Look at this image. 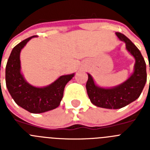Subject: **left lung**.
Segmentation results:
<instances>
[{
    "label": "left lung",
    "mask_w": 150,
    "mask_h": 150,
    "mask_svg": "<svg viewBox=\"0 0 150 150\" xmlns=\"http://www.w3.org/2000/svg\"><path fill=\"white\" fill-rule=\"evenodd\" d=\"M116 34L120 40L125 43L126 50L135 59L133 74L123 83L109 88L98 86L92 76L88 74L86 86L91 103L97 107L107 109H120L137 100L146 82V62L140 50L126 36L120 32H116Z\"/></svg>",
    "instance_id": "obj_1"
}]
</instances>
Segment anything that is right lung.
<instances>
[{"instance_id":"1","label":"right lung","mask_w":150,"mask_h":150,"mask_svg":"<svg viewBox=\"0 0 150 150\" xmlns=\"http://www.w3.org/2000/svg\"><path fill=\"white\" fill-rule=\"evenodd\" d=\"M36 36L24 40L13 49L6 66V85L14 101L32 113H41L55 109L63 98L66 84L74 74L64 75L47 86L38 88L26 82L21 73L20 52L26 43Z\"/></svg>"}]
</instances>
